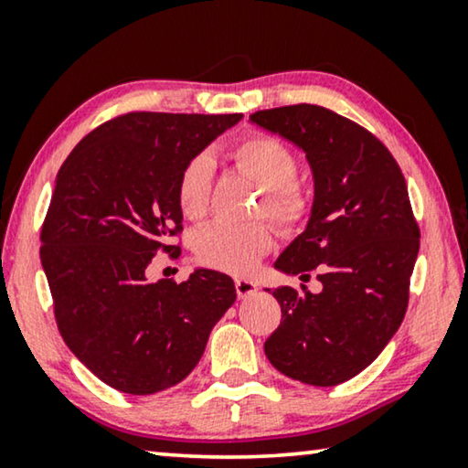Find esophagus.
Instances as JSON below:
<instances>
[{"label":"esophagus","instance_id":"34e87169","mask_svg":"<svg viewBox=\"0 0 468 468\" xmlns=\"http://www.w3.org/2000/svg\"><path fill=\"white\" fill-rule=\"evenodd\" d=\"M234 287H236V296L239 298H247V296H251V293L258 292V285L249 279H236Z\"/></svg>","mask_w":468,"mask_h":468}]
</instances>
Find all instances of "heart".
<instances>
[{
	"instance_id": "heart-1",
	"label": "heart",
	"mask_w": 468,
	"mask_h": 468,
	"mask_svg": "<svg viewBox=\"0 0 468 468\" xmlns=\"http://www.w3.org/2000/svg\"><path fill=\"white\" fill-rule=\"evenodd\" d=\"M239 172L264 189L260 213L279 228L298 229L309 221L313 196L296 181L298 159L287 144L268 133H249L229 151ZM213 162L191 157L176 178V204L187 219H202L208 210ZM272 249V229L266 223H213L196 236V255L215 271L245 274Z\"/></svg>"
}]
</instances>
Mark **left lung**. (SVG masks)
Wrapping results in <instances>:
<instances>
[{
	"mask_svg": "<svg viewBox=\"0 0 468 468\" xmlns=\"http://www.w3.org/2000/svg\"><path fill=\"white\" fill-rule=\"evenodd\" d=\"M251 121L300 146L315 178L309 226L274 268L300 279L319 271L324 285L272 292L281 324L266 357L296 381L338 386L362 373L405 319L420 251L405 176L379 138L324 106L271 108Z\"/></svg>",
	"mask_w": 468,
	"mask_h": 468,
	"instance_id": "obj_1",
	"label": "left lung"
}]
</instances>
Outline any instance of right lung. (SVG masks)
Returning <instances> with one entry per match:
<instances>
[{
	"instance_id": "obj_1",
	"label": "right lung",
	"mask_w": 468,
	"mask_h": 468,
	"mask_svg": "<svg viewBox=\"0 0 468 468\" xmlns=\"http://www.w3.org/2000/svg\"><path fill=\"white\" fill-rule=\"evenodd\" d=\"M242 114L125 112L87 133L63 162L40 229L55 322L72 354L119 392L155 394L187 377L234 281L196 271L146 281L183 232L176 178Z\"/></svg>"
}]
</instances>
